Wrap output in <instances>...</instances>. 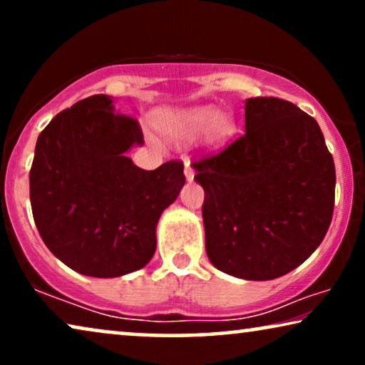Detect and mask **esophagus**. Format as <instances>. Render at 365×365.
I'll list each match as a JSON object with an SVG mask.
<instances>
[{"instance_id": "1", "label": "esophagus", "mask_w": 365, "mask_h": 365, "mask_svg": "<svg viewBox=\"0 0 365 365\" xmlns=\"http://www.w3.org/2000/svg\"><path fill=\"white\" fill-rule=\"evenodd\" d=\"M184 176H186L189 182L194 181V168L191 166V163H189V161L184 163Z\"/></svg>"}]
</instances>
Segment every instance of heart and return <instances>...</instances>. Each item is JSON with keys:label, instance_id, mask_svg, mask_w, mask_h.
Wrapping results in <instances>:
<instances>
[{"label": "heart", "instance_id": "b5f03b06", "mask_svg": "<svg viewBox=\"0 0 365 365\" xmlns=\"http://www.w3.org/2000/svg\"><path fill=\"white\" fill-rule=\"evenodd\" d=\"M158 128L173 143L192 144L204 136L209 146H217L231 134L232 121L214 106H196L164 113Z\"/></svg>", "mask_w": 365, "mask_h": 365}]
</instances>
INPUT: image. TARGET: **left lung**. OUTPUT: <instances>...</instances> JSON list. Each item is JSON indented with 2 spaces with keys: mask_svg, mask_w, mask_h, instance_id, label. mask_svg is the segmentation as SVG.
I'll list each match as a JSON object with an SVG mask.
<instances>
[{
  "mask_svg": "<svg viewBox=\"0 0 365 365\" xmlns=\"http://www.w3.org/2000/svg\"><path fill=\"white\" fill-rule=\"evenodd\" d=\"M246 133L192 163L212 266L246 281L294 271L331 226L334 159L317 121L279 98H249Z\"/></svg>",
  "mask_w": 365,
  "mask_h": 365,
  "instance_id": "1",
  "label": "left lung"
}]
</instances>
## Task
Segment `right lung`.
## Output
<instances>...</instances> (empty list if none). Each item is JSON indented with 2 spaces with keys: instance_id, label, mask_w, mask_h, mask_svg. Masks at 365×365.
Returning a JSON list of instances; mask_svg holds the SVG:
<instances>
[{
  "instance_id": "1",
  "label": "right lung",
  "mask_w": 365,
  "mask_h": 365,
  "mask_svg": "<svg viewBox=\"0 0 365 365\" xmlns=\"http://www.w3.org/2000/svg\"><path fill=\"white\" fill-rule=\"evenodd\" d=\"M139 124L94 94L64 109L38 136L29 199L39 236L73 271L119 277L146 266L156 226L186 182L178 161L154 171L128 151L143 146Z\"/></svg>"
}]
</instances>
